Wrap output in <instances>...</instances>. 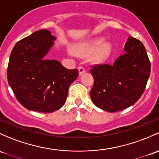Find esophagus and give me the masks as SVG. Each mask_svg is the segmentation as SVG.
Returning a JSON list of instances; mask_svg holds the SVG:
<instances>
[{
    "label": "esophagus",
    "mask_w": 159,
    "mask_h": 159,
    "mask_svg": "<svg viewBox=\"0 0 159 159\" xmlns=\"http://www.w3.org/2000/svg\"><path fill=\"white\" fill-rule=\"evenodd\" d=\"M78 71H79V74L81 75L85 72V68L83 66H79L78 67Z\"/></svg>",
    "instance_id": "34e87169"
}]
</instances>
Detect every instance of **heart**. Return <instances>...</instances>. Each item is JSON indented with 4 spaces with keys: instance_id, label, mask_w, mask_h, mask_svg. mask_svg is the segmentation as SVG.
<instances>
[{
    "instance_id": "1",
    "label": "heart",
    "mask_w": 159,
    "mask_h": 159,
    "mask_svg": "<svg viewBox=\"0 0 159 159\" xmlns=\"http://www.w3.org/2000/svg\"><path fill=\"white\" fill-rule=\"evenodd\" d=\"M100 43H101L100 41L95 42V43H81V44L76 45V46H74L73 49L77 54L81 55V56H86V55L91 54L93 52H94L98 48V46L100 45ZM110 49H111V47L107 43L102 45L95 52L93 59L98 61L103 60L110 53Z\"/></svg>"
}]
</instances>
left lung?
Returning <instances> with one entry per match:
<instances>
[{"mask_svg":"<svg viewBox=\"0 0 159 159\" xmlns=\"http://www.w3.org/2000/svg\"><path fill=\"white\" fill-rule=\"evenodd\" d=\"M124 51L113 65H96L91 70L94 80L90 92L91 100L107 112H117L134 104L143 95L149 78L151 64L143 43L129 36Z\"/></svg>","mask_w":159,"mask_h":159,"instance_id":"1","label":"left lung"}]
</instances>
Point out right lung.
Returning <instances> with one entry per match:
<instances>
[{"instance_id": "right-lung-1", "label": "right lung", "mask_w": 159, "mask_h": 159, "mask_svg": "<svg viewBox=\"0 0 159 159\" xmlns=\"http://www.w3.org/2000/svg\"><path fill=\"white\" fill-rule=\"evenodd\" d=\"M56 37L47 30L34 32L16 43L7 67V80L17 101L26 109L52 113L66 101L78 70L44 58Z\"/></svg>"}]
</instances>
